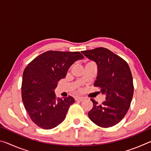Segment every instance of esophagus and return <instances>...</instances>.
I'll list each match as a JSON object with an SVG mask.
<instances>
[{"label":"esophagus","instance_id":"34e87169","mask_svg":"<svg viewBox=\"0 0 151 151\" xmlns=\"http://www.w3.org/2000/svg\"><path fill=\"white\" fill-rule=\"evenodd\" d=\"M84 99H85V98L84 97H82V96H78V97H76L75 98V100L76 101H83Z\"/></svg>","mask_w":151,"mask_h":151}]
</instances>
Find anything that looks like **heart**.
<instances>
[{"label": "heart", "instance_id": "obj_1", "mask_svg": "<svg viewBox=\"0 0 151 151\" xmlns=\"http://www.w3.org/2000/svg\"><path fill=\"white\" fill-rule=\"evenodd\" d=\"M90 63H91V62H90ZM88 63H87V64H88Z\"/></svg>", "mask_w": 151, "mask_h": 151}]
</instances>
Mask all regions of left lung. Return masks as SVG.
<instances>
[{
    "label": "left lung",
    "instance_id": "1",
    "mask_svg": "<svg viewBox=\"0 0 151 151\" xmlns=\"http://www.w3.org/2000/svg\"><path fill=\"white\" fill-rule=\"evenodd\" d=\"M97 65L98 74L94 86L101 88L106 100L101 104L91 99L93 107L88 112L94 124L108 128L118 124L126 115L134 93L132 76L128 63L109 49L99 47L82 51Z\"/></svg>",
    "mask_w": 151,
    "mask_h": 151
}]
</instances>
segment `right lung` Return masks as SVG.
Wrapping results in <instances>:
<instances>
[{"mask_svg": "<svg viewBox=\"0 0 151 151\" xmlns=\"http://www.w3.org/2000/svg\"><path fill=\"white\" fill-rule=\"evenodd\" d=\"M84 58L80 52L48 50L38 56L25 68L21 93L25 109L30 119L43 129H51L60 124L70 106L72 96L57 99L55 89L65 78L70 66Z\"/></svg>", "mask_w": 151, "mask_h": 151, "instance_id": "obj_1", "label": "right lung"}]
</instances>
